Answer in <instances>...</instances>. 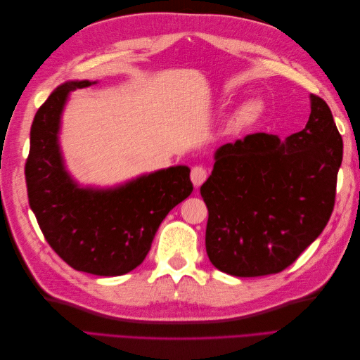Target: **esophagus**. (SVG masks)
Segmentation results:
<instances>
[{"instance_id": "obj_1", "label": "esophagus", "mask_w": 360, "mask_h": 360, "mask_svg": "<svg viewBox=\"0 0 360 360\" xmlns=\"http://www.w3.org/2000/svg\"><path fill=\"white\" fill-rule=\"evenodd\" d=\"M207 176H209V172H207V169L204 167L198 165V167H193L191 169V180L193 183V186H197V188H200L201 184L205 181Z\"/></svg>"}]
</instances>
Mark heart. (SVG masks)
Here are the masks:
<instances>
[{"label":"heart","mask_w":360,"mask_h":360,"mask_svg":"<svg viewBox=\"0 0 360 360\" xmlns=\"http://www.w3.org/2000/svg\"><path fill=\"white\" fill-rule=\"evenodd\" d=\"M261 114V103L257 99H250L246 103H243L240 106L234 115V118L231 120V127L233 129H240L245 127L248 124H252L255 120L259 117Z\"/></svg>","instance_id":"1"}]
</instances>
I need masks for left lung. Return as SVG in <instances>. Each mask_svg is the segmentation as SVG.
Listing matches in <instances>:
<instances>
[{"label":"left lung","mask_w":360,"mask_h":360,"mask_svg":"<svg viewBox=\"0 0 360 360\" xmlns=\"http://www.w3.org/2000/svg\"><path fill=\"white\" fill-rule=\"evenodd\" d=\"M201 186L209 210L205 250L228 275L279 274L317 238L335 205L342 138L330 108L311 94L300 132L252 134L217 148Z\"/></svg>","instance_id":"8db88e82"}]
</instances>
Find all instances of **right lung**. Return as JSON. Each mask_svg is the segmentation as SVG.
I'll return each instance as SVG.
<instances>
[{"label": "right lung", "mask_w": 360, "mask_h": 360, "mask_svg": "<svg viewBox=\"0 0 360 360\" xmlns=\"http://www.w3.org/2000/svg\"><path fill=\"white\" fill-rule=\"evenodd\" d=\"M60 85L36 112L25 163L28 202L49 246L75 270L118 276L143 263L160 222L193 191L188 167H171L114 189L79 188L64 168L60 120L70 91Z\"/></svg>", "instance_id": "1"}]
</instances>
